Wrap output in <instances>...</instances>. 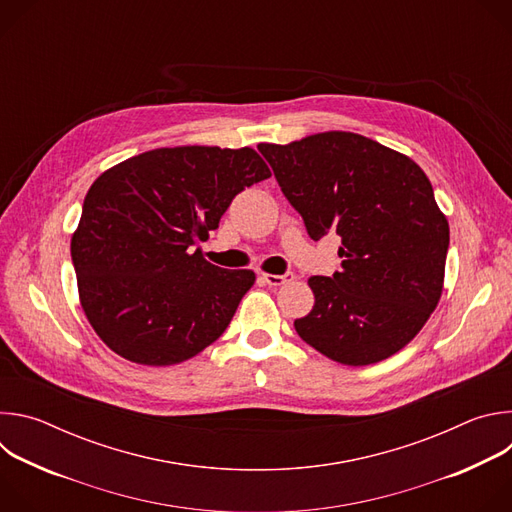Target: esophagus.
Instances as JSON below:
<instances>
[{
	"label": "esophagus",
	"mask_w": 512,
	"mask_h": 512,
	"mask_svg": "<svg viewBox=\"0 0 512 512\" xmlns=\"http://www.w3.org/2000/svg\"><path fill=\"white\" fill-rule=\"evenodd\" d=\"M261 279H263L267 285H271V287H279V285H283V283H287V281H291V279H296V273H294V271H285L283 275L261 273Z\"/></svg>",
	"instance_id": "1"
}]
</instances>
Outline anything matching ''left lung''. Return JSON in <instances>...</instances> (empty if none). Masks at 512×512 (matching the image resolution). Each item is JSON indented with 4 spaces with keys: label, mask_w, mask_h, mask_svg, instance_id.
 <instances>
[{
    "label": "left lung",
    "mask_w": 512,
    "mask_h": 512,
    "mask_svg": "<svg viewBox=\"0 0 512 512\" xmlns=\"http://www.w3.org/2000/svg\"><path fill=\"white\" fill-rule=\"evenodd\" d=\"M310 239H342L340 271L308 279L314 308L294 322L328 358L364 367L399 352L442 296L450 227L423 170L348 131L259 143Z\"/></svg>",
    "instance_id": "obj_1"
}]
</instances>
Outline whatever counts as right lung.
Wrapping results in <instances>:
<instances>
[{
	"instance_id": "add662e5",
	"label": "right lung",
	"mask_w": 512,
	"mask_h": 512,
	"mask_svg": "<svg viewBox=\"0 0 512 512\" xmlns=\"http://www.w3.org/2000/svg\"><path fill=\"white\" fill-rule=\"evenodd\" d=\"M271 172L251 148H160L89 188L70 241L83 310L119 356L150 367L192 358L231 324L255 283L208 263L200 241L245 188Z\"/></svg>"
}]
</instances>
